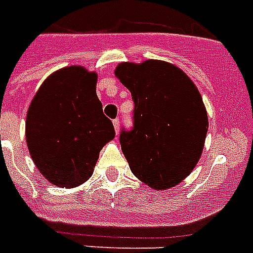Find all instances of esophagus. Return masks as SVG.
Wrapping results in <instances>:
<instances>
[{
  "label": "esophagus",
  "mask_w": 253,
  "mask_h": 253,
  "mask_svg": "<svg viewBox=\"0 0 253 253\" xmlns=\"http://www.w3.org/2000/svg\"><path fill=\"white\" fill-rule=\"evenodd\" d=\"M113 126H114V130H116V132L118 133V130H120V120H118V118L113 120Z\"/></svg>",
  "instance_id": "34e87169"
}]
</instances>
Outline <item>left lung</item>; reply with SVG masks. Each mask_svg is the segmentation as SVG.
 <instances>
[{
  "label": "left lung",
  "instance_id": "left-lung-1",
  "mask_svg": "<svg viewBox=\"0 0 253 253\" xmlns=\"http://www.w3.org/2000/svg\"><path fill=\"white\" fill-rule=\"evenodd\" d=\"M114 73L135 104L133 127L120 135L131 171L157 190L175 186L198 163L209 130L198 88L162 60L121 63Z\"/></svg>",
  "mask_w": 253,
  "mask_h": 253
}]
</instances>
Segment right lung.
I'll return each mask as SVG.
<instances>
[{"mask_svg":"<svg viewBox=\"0 0 253 253\" xmlns=\"http://www.w3.org/2000/svg\"><path fill=\"white\" fill-rule=\"evenodd\" d=\"M97 76L84 67L61 68L38 88L25 121L29 153L54 185L74 188L90 179L113 123L96 95Z\"/></svg>","mask_w":253,"mask_h":253,"instance_id":"obj_1","label":"right lung"}]
</instances>
